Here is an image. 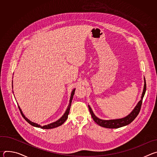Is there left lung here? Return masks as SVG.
<instances>
[{"mask_svg":"<svg viewBox=\"0 0 157 157\" xmlns=\"http://www.w3.org/2000/svg\"><path fill=\"white\" fill-rule=\"evenodd\" d=\"M144 80H145V84H144V91H143L142 97H141V100L139 102L137 105L136 106L135 108H134V109L132 110V112L129 115H128L127 116H126L124 118L119 119L108 120V121L102 120V119H100L98 118L94 114L91 108L90 107V106L88 105L89 112H90L91 115L94 121L96 124H98L99 125H100L101 127H105V128H119V127L127 125L129 124L130 123H131L134 119H135L137 117V116H138V114L140 113V109H141L143 98L144 97V95H145V91H146L145 79H144Z\"/></svg>","mask_w":157,"mask_h":157,"instance_id":"1","label":"left lung"}]
</instances>
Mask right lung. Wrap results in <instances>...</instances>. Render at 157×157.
<instances>
[{"instance_id": "add662e5", "label": "right lung", "mask_w": 157, "mask_h": 157, "mask_svg": "<svg viewBox=\"0 0 157 157\" xmlns=\"http://www.w3.org/2000/svg\"><path fill=\"white\" fill-rule=\"evenodd\" d=\"M75 89H74V90L72 91L71 93V98H70V104H69V105L68 107V109H67V110H66L64 114L57 121L53 122V123H52V124H50L48 125H44V126H41L37 124H35L34 122H31L30 121H29L28 119H27L25 116L24 115V114L22 113V112L20 108V107L18 106V109L20 111L21 113V114L22 115V116L24 117V118L25 119V121L29 123L30 125L34 126V127H40L41 128H44V129H50V128H55V127H57L58 126H60L61 125H62L65 121L66 120L68 119V114H69V113H70V107H71V102H72V99H73V96L75 94Z\"/></svg>"}]
</instances>
